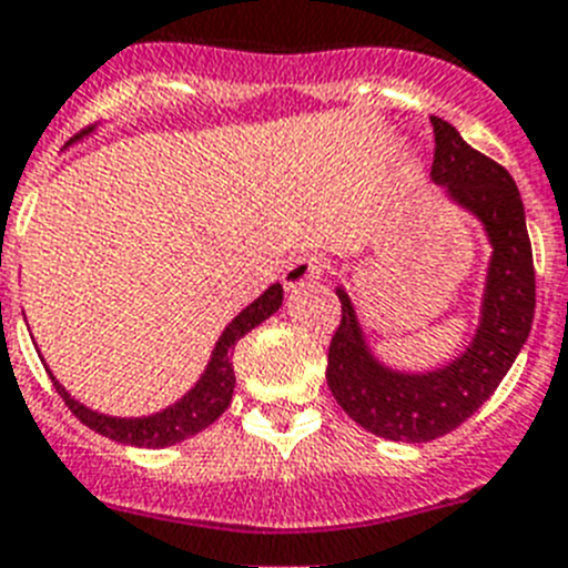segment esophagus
I'll return each instance as SVG.
<instances>
[{
    "label": "esophagus",
    "mask_w": 568,
    "mask_h": 568,
    "mask_svg": "<svg viewBox=\"0 0 568 568\" xmlns=\"http://www.w3.org/2000/svg\"><path fill=\"white\" fill-rule=\"evenodd\" d=\"M323 271H325L323 256H317V254L294 256V260H291L283 271L285 291H300V288H305V285L317 283V280L323 277Z\"/></svg>",
    "instance_id": "34e87169"
}]
</instances>
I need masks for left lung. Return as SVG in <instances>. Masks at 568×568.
I'll use <instances>...</instances> for the list:
<instances>
[{
  "label": "left lung",
  "mask_w": 568,
  "mask_h": 568,
  "mask_svg": "<svg viewBox=\"0 0 568 568\" xmlns=\"http://www.w3.org/2000/svg\"><path fill=\"white\" fill-rule=\"evenodd\" d=\"M432 180L475 216L491 245L475 337L434 372H397L372 352L348 291L337 285L343 320L325 368L343 412L366 432L397 443H428L466 423L500 386L535 320V265L515 180L468 145L455 125L432 116Z\"/></svg>",
  "instance_id": "1"
}]
</instances>
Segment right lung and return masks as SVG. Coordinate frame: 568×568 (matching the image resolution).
Listing matches in <instances>:
<instances>
[{
  "label": "right lung",
  "instance_id": "obj_1",
  "mask_svg": "<svg viewBox=\"0 0 568 568\" xmlns=\"http://www.w3.org/2000/svg\"><path fill=\"white\" fill-rule=\"evenodd\" d=\"M93 131L85 128L82 134L73 136L71 142L82 140ZM280 305H283V285L274 283L260 294L251 305H245L243 312L236 314L229 325H225V332L220 334L216 339L214 352H211L209 366L205 372L200 374L194 386L189 392L182 394L180 400L171 403L168 408L162 412L148 414V417H113V414H102V412H93L88 408L85 403L73 400L68 388L59 383L57 377L51 374L53 386L57 392L62 394V400L65 406L77 414L79 420L85 423L88 428L93 432H100L102 437H111L116 443H128V446H142V448H165V446H174V443L189 440L194 434H200L202 428H209L211 423L220 417V414L229 408L231 403V394H234V363H231V354H234V345L236 339L245 337L251 328H256L260 323L271 317V314L277 312Z\"/></svg>",
  "mask_w": 568,
  "mask_h": 568
}]
</instances>
